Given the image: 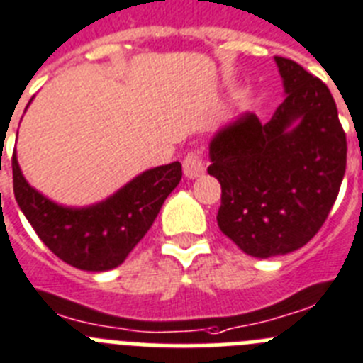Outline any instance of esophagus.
Listing matches in <instances>:
<instances>
[{
    "instance_id": "obj_1",
    "label": "esophagus",
    "mask_w": 363,
    "mask_h": 363,
    "mask_svg": "<svg viewBox=\"0 0 363 363\" xmlns=\"http://www.w3.org/2000/svg\"><path fill=\"white\" fill-rule=\"evenodd\" d=\"M182 168H184V175L188 179H197L206 172V160H204L201 151H190L182 160Z\"/></svg>"
}]
</instances>
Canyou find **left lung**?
I'll return each instance as SVG.
<instances>
[{"instance_id":"obj_1","label":"left lung","mask_w":363,"mask_h":363,"mask_svg":"<svg viewBox=\"0 0 363 363\" xmlns=\"http://www.w3.org/2000/svg\"><path fill=\"white\" fill-rule=\"evenodd\" d=\"M285 100L269 122L245 113L210 143L220 182L217 225L245 254L283 256L307 245L338 197L347 140L329 87L276 56Z\"/></svg>"}]
</instances>
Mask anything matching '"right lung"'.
I'll list each match as a JSON object with an SVG mask.
<instances>
[{
	"instance_id": "add662e5",
	"label": "right lung",
	"mask_w": 363,
	"mask_h": 363,
	"mask_svg": "<svg viewBox=\"0 0 363 363\" xmlns=\"http://www.w3.org/2000/svg\"><path fill=\"white\" fill-rule=\"evenodd\" d=\"M181 177V162L157 166L137 175L102 203L71 208L52 203L34 190L25 181L16 151L12 155L16 203L38 238L60 259L89 272H104L124 263Z\"/></svg>"
}]
</instances>
